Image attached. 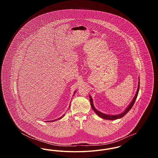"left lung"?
<instances>
[{
  "mask_svg": "<svg viewBox=\"0 0 158 158\" xmlns=\"http://www.w3.org/2000/svg\"><path fill=\"white\" fill-rule=\"evenodd\" d=\"M140 81V79H139ZM139 88H140V82H139L138 83V88H137V92L135 93V97L133 99V100L131 101V103L128 105L127 107L126 108V109L123 112V113L119 114H117V115H108V114H105L104 113H101L100 111H99L98 110H97L94 105L93 104V101H92V98L91 97V96L89 95V98H90V105L93 109V110L95 111V113H96L98 116L103 119H105V120H117V119H118V118H122L123 117H124L127 113L131 110V108H132V106L134 105L135 102V99L137 97V95H138V93H139Z\"/></svg>",
  "mask_w": 158,
  "mask_h": 158,
  "instance_id": "left-lung-1",
  "label": "left lung"
}]
</instances>
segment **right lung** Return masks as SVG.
I'll return each instance as SVG.
<instances>
[{
    "label": "right lung",
    "mask_w": 158,
    "mask_h": 158,
    "mask_svg": "<svg viewBox=\"0 0 158 158\" xmlns=\"http://www.w3.org/2000/svg\"><path fill=\"white\" fill-rule=\"evenodd\" d=\"M75 94V93H74V94ZM74 94H73V95H74ZM69 108H70V106H69ZM64 115H62V117H60V118H58V119H59V120H60V119H61V118H63V117H64ZM56 120H54L49 121H50V122H51V121H56Z\"/></svg>",
    "instance_id": "obj_1"
}]
</instances>
